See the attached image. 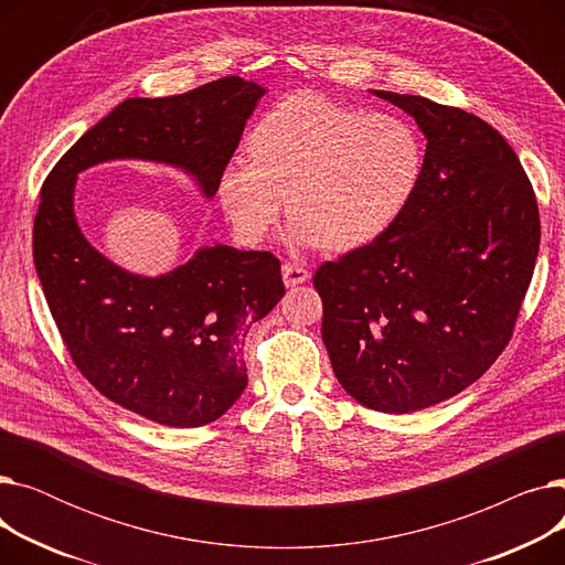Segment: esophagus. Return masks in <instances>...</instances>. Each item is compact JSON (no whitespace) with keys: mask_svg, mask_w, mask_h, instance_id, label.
Returning <instances> with one entry per match:
<instances>
[{"mask_svg":"<svg viewBox=\"0 0 565 565\" xmlns=\"http://www.w3.org/2000/svg\"><path fill=\"white\" fill-rule=\"evenodd\" d=\"M281 277H284V284H286V286H300V284H305L311 275H309L307 267H302V265H298V263H284V265H281Z\"/></svg>","mask_w":565,"mask_h":565,"instance_id":"obj_1","label":"esophagus"}]
</instances>
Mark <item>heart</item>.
<instances>
[{
  "mask_svg": "<svg viewBox=\"0 0 565 565\" xmlns=\"http://www.w3.org/2000/svg\"><path fill=\"white\" fill-rule=\"evenodd\" d=\"M249 151L217 178V201L247 245L270 231L288 196L292 245L366 247L398 222L424 171L422 137L403 118L307 92L260 116Z\"/></svg>",
  "mask_w": 565,
  "mask_h": 565,
  "instance_id": "heart-1",
  "label": "heart"
}]
</instances>
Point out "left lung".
I'll return each instance as SVG.
<instances>
[{
    "instance_id": "8db88e82",
    "label": "left lung",
    "mask_w": 565,
    "mask_h": 565,
    "mask_svg": "<svg viewBox=\"0 0 565 565\" xmlns=\"http://www.w3.org/2000/svg\"><path fill=\"white\" fill-rule=\"evenodd\" d=\"M428 139L398 222L322 263V343L362 405L407 414L460 394L507 348L541 245L539 203L509 141L483 118L371 92Z\"/></svg>"
}]
</instances>
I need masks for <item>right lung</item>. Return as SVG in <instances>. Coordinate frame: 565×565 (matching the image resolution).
<instances>
[{"label": "right lung", "mask_w": 565, "mask_h": 565, "mask_svg": "<svg viewBox=\"0 0 565 565\" xmlns=\"http://www.w3.org/2000/svg\"><path fill=\"white\" fill-rule=\"evenodd\" d=\"M265 94L231 75L181 96L128 98L68 148L41 190L34 263L75 366L103 396L162 426H205L243 396L245 337L286 292L279 258L217 243L160 277L128 273L84 237L77 175L111 160L156 162L213 199Z\"/></svg>", "instance_id": "obj_1"}]
</instances>
